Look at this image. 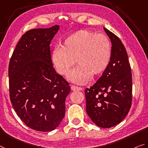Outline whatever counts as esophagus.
I'll use <instances>...</instances> for the list:
<instances>
[{
  "mask_svg": "<svg viewBox=\"0 0 148 148\" xmlns=\"http://www.w3.org/2000/svg\"><path fill=\"white\" fill-rule=\"evenodd\" d=\"M71 90H81L83 88H82L81 87H76V86H75V85H71Z\"/></svg>",
  "mask_w": 148,
  "mask_h": 148,
  "instance_id": "obj_1",
  "label": "esophagus"
}]
</instances>
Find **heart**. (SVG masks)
<instances>
[{
	"mask_svg": "<svg viewBox=\"0 0 148 148\" xmlns=\"http://www.w3.org/2000/svg\"><path fill=\"white\" fill-rule=\"evenodd\" d=\"M110 58L108 38L87 30L70 35L65 39L63 47H56L52 53L57 71L61 75L67 73L77 61L79 65L67 74V79L80 85L87 83L92 75H98L105 71Z\"/></svg>",
	"mask_w": 148,
	"mask_h": 148,
	"instance_id": "heart-1",
	"label": "heart"
}]
</instances>
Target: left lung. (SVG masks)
Returning <instances> with one entry per match:
<instances>
[{
	"label": "left lung",
	"mask_w": 148,
	"mask_h": 148,
	"mask_svg": "<svg viewBox=\"0 0 148 148\" xmlns=\"http://www.w3.org/2000/svg\"><path fill=\"white\" fill-rule=\"evenodd\" d=\"M110 40L111 58L108 67L96 83L85 90L86 110L94 123L111 128L123 120L132 104V80L128 54L121 40L104 28Z\"/></svg>",
	"instance_id": "obj_1"
}]
</instances>
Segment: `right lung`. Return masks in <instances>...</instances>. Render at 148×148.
I'll return each mask as SVG.
<instances>
[{"instance_id":"1","label":"right lung","mask_w":148,"mask_h":148,"mask_svg":"<svg viewBox=\"0 0 148 148\" xmlns=\"http://www.w3.org/2000/svg\"><path fill=\"white\" fill-rule=\"evenodd\" d=\"M60 26L29 30L22 36L8 67L10 101L17 115L33 130L56 129L65 112L70 92L67 82L56 71L50 43Z\"/></svg>"}]
</instances>
